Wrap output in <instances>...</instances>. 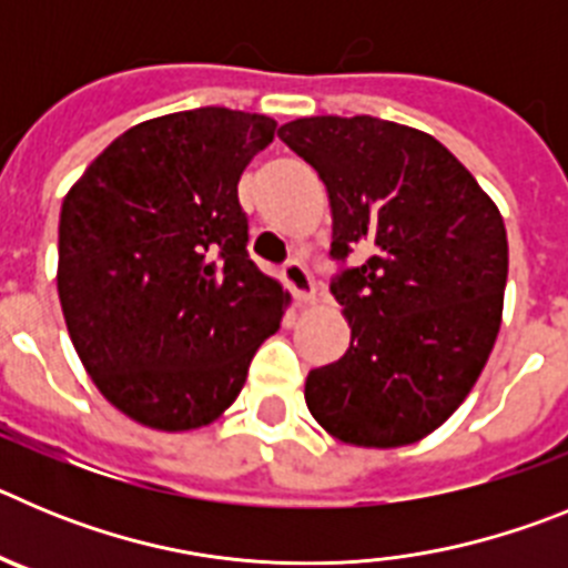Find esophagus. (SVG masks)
<instances>
[{"label": "esophagus", "mask_w": 568, "mask_h": 568, "mask_svg": "<svg viewBox=\"0 0 568 568\" xmlns=\"http://www.w3.org/2000/svg\"><path fill=\"white\" fill-rule=\"evenodd\" d=\"M284 284H287L290 290H293L295 301L298 304H313L315 298V281L313 275H310V270L301 264V261H287L284 264Z\"/></svg>", "instance_id": "34e87169"}]
</instances>
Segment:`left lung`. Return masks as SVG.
<instances>
[{
	"instance_id": "left-lung-1",
	"label": "left lung",
	"mask_w": 568,
	"mask_h": 568,
	"mask_svg": "<svg viewBox=\"0 0 568 568\" xmlns=\"http://www.w3.org/2000/svg\"><path fill=\"white\" fill-rule=\"evenodd\" d=\"M278 139L329 195L349 349L307 375L335 440L393 449L435 433L489 361L509 273L504 215L438 139L373 115H310Z\"/></svg>"
}]
</instances>
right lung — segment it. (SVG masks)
<instances>
[{
    "instance_id": "add662e5",
    "label": "right lung",
    "mask_w": 568,
    "mask_h": 568,
    "mask_svg": "<svg viewBox=\"0 0 568 568\" xmlns=\"http://www.w3.org/2000/svg\"><path fill=\"white\" fill-rule=\"evenodd\" d=\"M275 119L230 108L124 130L68 190L57 287L99 393L135 424L187 433L222 418L290 293L247 255L239 179Z\"/></svg>"
}]
</instances>
